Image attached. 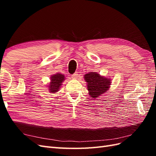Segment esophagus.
<instances>
[{"instance_id":"esophagus-1","label":"esophagus","mask_w":156,"mask_h":156,"mask_svg":"<svg viewBox=\"0 0 156 156\" xmlns=\"http://www.w3.org/2000/svg\"><path fill=\"white\" fill-rule=\"evenodd\" d=\"M78 77V73H75V74L72 75V79H77Z\"/></svg>"}]
</instances>
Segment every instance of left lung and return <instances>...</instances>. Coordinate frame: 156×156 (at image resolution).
Wrapping results in <instances>:
<instances>
[{
	"label": "left lung",
	"instance_id": "left-lung-1",
	"mask_svg": "<svg viewBox=\"0 0 156 156\" xmlns=\"http://www.w3.org/2000/svg\"><path fill=\"white\" fill-rule=\"evenodd\" d=\"M84 80L87 82L89 95L94 98L107 92L111 83V79L100 76L97 72H90L85 74Z\"/></svg>",
	"mask_w": 156,
	"mask_h": 156
}]
</instances>
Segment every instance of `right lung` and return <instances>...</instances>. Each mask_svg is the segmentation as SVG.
Returning <instances> with one entry per match:
<instances>
[{"instance_id": "add662e5", "label": "right lung", "mask_w": 156, "mask_h": 156, "mask_svg": "<svg viewBox=\"0 0 156 156\" xmlns=\"http://www.w3.org/2000/svg\"><path fill=\"white\" fill-rule=\"evenodd\" d=\"M64 79V75L62 74H58V73L51 76V82L48 86L49 91L51 92V93H55V92H57L59 90V88H60Z\"/></svg>"}]
</instances>
